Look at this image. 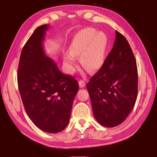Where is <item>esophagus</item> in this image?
Wrapping results in <instances>:
<instances>
[{"label":"esophagus","instance_id":"1","mask_svg":"<svg viewBox=\"0 0 157 157\" xmlns=\"http://www.w3.org/2000/svg\"><path fill=\"white\" fill-rule=\"evenodd\" d=\"M85 85H86V82H85V81H84V80H79V87L83 88V87H85Z\"/></svg>","mask_w":157,"mask_h":157}]
</instances>
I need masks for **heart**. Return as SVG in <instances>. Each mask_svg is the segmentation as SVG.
Instances as JSON below:
<instances>
[{
	"label": "heart",
	"mask_w": 157,
	"mask_h": 157,
	"mask_svg": "<svg viewBox=\"0 0 157 157\" xmlns=\"http://www.w3.org/2000/svg\"><path fill=\"white\" fill-rule=\"evenodd\" d=\"M109 40L106 34L94 28H85L72 39L70 51L64 54L63 62L69 73H73L80 56V63L90 72H97L104 63Z\"/></svg>",
	"instance_id": "obj_1"
}]
</instances>
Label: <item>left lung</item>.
<instances>
[{"label":"left lung","mask_w":157,"mask_h":157,"mask_svg":"<svg viewBox=\"0 0 157 157\" xmlns=\"http://www.w3.org/2000/svg\"><path fill=\"white\" fill-rule=\"evenodd\" d=\"M137 85L134 54L125 37L116 31L113 48L86 85L97 122L109 128L120 125L135 106Z\"/></svg>","instance_id":"obj_1"}]
</instances>
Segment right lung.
Instances as JSON below:
<instances>
[{
    "label": "right lung",
    "instance_id": "obj_1",
    "mask_svg": "<svg viewBox=\"0 0 157 157\" xmlns=\"http://www.w3.org/2000/svg\"><path fill=\"white\" fill-rule=\"evenodd\" d=\"M48 25L37 27L22 48L17 70L21 99L27 115L41 130L56 133L69 123L79 85L63 74L45 54L43 41Z\"/></svg>",
    "mask_w": 157,
    "mask_h": 157
}]
</instances>
